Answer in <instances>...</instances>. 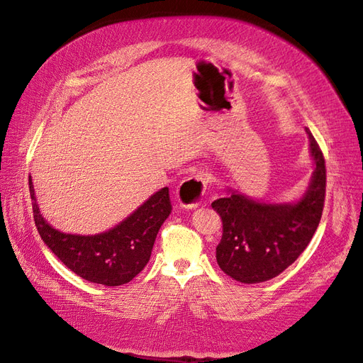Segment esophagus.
I'll return each instance as SVG.
<instances>
[{
    "label": "esophagus",
    "mask_w": 363,
    "mask_h": 363,
    "mask_svg": "<svg viewBox=\"0 0 363 363\" xmlns=\"http://www.w3.org/2000/svg\"><path fill=\"white\" fill-rule=\"evenodd\" d=\"M207 190V178L203 173H194L185 178L178 190H176V196L182 208H196L202 202L203 194Z\"/></svg>",
    "instance_id": "esophagus-1"
}]
</instances>
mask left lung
Masks as SVG:
<instances>
[{
    "label": "left lung",
    "instance_id": "8db88e82",
    "mask_svg": "<svg viewBox=\"0 0 363 363\" xmlns=\"http://www.w3.org/2000/svg\"><path fill=\"white\" fill-rule=\"evenodd\" d=\"M314 161L311 182L294 203H265L231 191L211 203L222 219L216 247L220 270L242 284L270 281L290 267L319 227L327 170L319 144L306 128Z\"/></svg>",
    "mask_w": 363,
    "mask_h": 363
}]
</instances>
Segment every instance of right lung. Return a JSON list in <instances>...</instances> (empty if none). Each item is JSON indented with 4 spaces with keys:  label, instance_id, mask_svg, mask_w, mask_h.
Wrapping results in <instances>:
<instances>
[{
    "label": "right lung",
    "instance_id": "obj_1",
    "mask_svg": "<svg viewBox=\"0 0 363 363\" xmlns=\"http://www.w3.org/2000/svg\"><path fill=\"white\" fill-rule=\"evenodd\" d=\"M29 189L35 225L44 244L73 273L107 286L127 284L144 270L157 231L172 211L169 189L164 187L115 228L93 236L67 235L43 218L30 178Z\"/></svg>",
    "mask_w": 363,
    "mask_h": 363
}]
</instances>
